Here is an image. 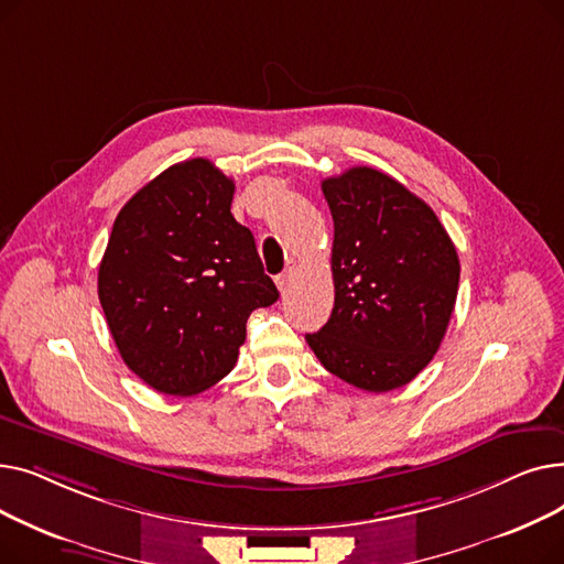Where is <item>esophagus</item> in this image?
Returning a JSON list of instances; mask_svg holds the SVG:
<instances>
[{"instance_id": "obj_1", "label": "esophagus", "mask_w": 564, "mask_h": 564, "mask_svg": "<svg viewBox=\"0 0 564 564\" xmlns=\"http://www.w3.org/2000/svg\"><path fill=\"white\" fill-rule=\"evenodd\" d=\"M294 274H297V264L290 262V264L285 267V270H283V274H279V276H276V285H279V290H281V292H285V290L292 285Z\"/></svg>"}]
</instances>
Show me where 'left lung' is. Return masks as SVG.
Segmentation results:
<instances>
[{
    "label": "left lung",
    "mask_w": 564,
    "mask_h": 564,
    "mask_svg": "<svg viewBox=\"0 0 564 564\" xmlns=\"http://www.w3.org/2000/svg\"><path fill=\"white\" fill-rule=\"evenodd\" d=\"M334 217L329 322L306 343L351 387H404L436 354L457 302L459 258L432 207L395 177L354 166L322 181Z\"/></svg>",
    "instance_id": "8db88e82"
}]
</instances>
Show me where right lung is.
<instances>
[{
  "mask_svg": "<svg viewBox=\"0 0 564 564\" xmlns=\"http://www.w3.org/2000/svg\"><path fill=\"white\" fill-rule=\"evenodd\" d=\"M235 183L210 160L173 164L118 213L98 297L126 366L166 395L224 379L256 308L279 300L253 235L230 215Z\"/></svg>",
  "mask_w": 564,
  "mask_h": 564,
  "instance_id": "obj_1",
  "label": "right lung"
}]
</instances>
